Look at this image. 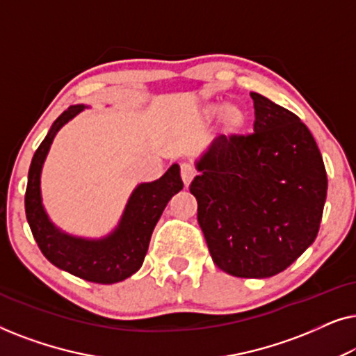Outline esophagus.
Here are the masks:
<instances>
[{"label":"esophagus","mask_w":356,"mask_h":356,"mask_svg":"<svg viewBox=\"0 0 356 356\" xmlns=\"http://www.w3.org/2000/svg\"><path fill=\"white\" fill-rule=\"evenodd\" d=\"M194 175H196V172H194V168L191 167V165H188V163L181 165V179H183L184 186L188 188L189 184H191Z\"/></svg>","instance_id":"34e87169"}]
</instances>
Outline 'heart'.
I'll return each mask as SVG.
<instances>
[{
  "label": "heart",
  "instance_id": "obj_1",
  "mask_svg": "<svg viewBox=\"0 0 356 356\" xmlns=\"http://www.w3.org/2000/svg\"><path fill=\"white\" fill-rule=\"evenodd\" d=\"M199 124L207 126L218 118V136L225 143H236L250 126V113L240 104H218L211 102L199 110Z\"/></svg>",
  "mask_w": 356,
  "mask_h": 356
}]
</instances>
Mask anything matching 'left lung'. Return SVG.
I'll return each instance as SVG.
<instances>
[{
  "mask_svg": "<svg viewBox=\"0 0 356 356\" xmlns=\"http://www.w3.org/2000/svg\"><path fill=\"white\" fill-rule=\"evenodd\" d=\"M254 134L217 138L194 162L189 191L218 269L243 279L285 270L313 245L327 175L318 144L298 116L251 92Z\"/></svg>",
  "mask_w": 356,
  "mask_h": 356,
  "instance_id": "left-lung-1",
  "label": "left lung"
}]
</instances>
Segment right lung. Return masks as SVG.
I'll use <instances>...</instances> for the list:
<instances>
[{"label":"right lung","instance_id":"add662e5","mask_svg":"<svg viewBox=\"0 0 356 356\" xmlns=\"http://www.w3.org/2000/svg\"><path fill=\"white\" fill-rule=\"evenodd\" d=\"M87 105H72L58 116L33 154L26 191V216L43 256L58 269L94 284H116L136 274L143 266L150 236L170 199L183 189L179 165L173 163L163 177L139 183L133 189L118 223L100 238L71 235L56 227L42 202V168L53 139L63 126Z\"/></svg>","mask_w":356,"mask_h":356}]
</instances>
